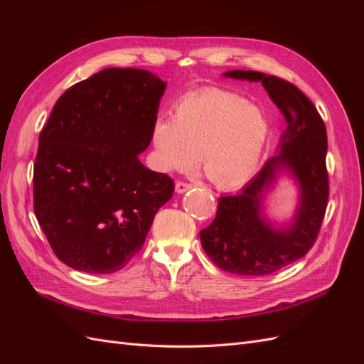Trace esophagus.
<instances>
[{"instance_id": "obj_1", "label": "esophagus", "mask_w": 364, "mask_h": 364, "mask_svg": "<svg viewBox=\"0 0 364 364\" xmlns=\"http://www.w3.org/2000/svg\"><path fill=\"white\" fill-rule=\"evenodd\" d=\"M190 188H191V185H190V183H185V182H176V193L182 194V193H185V191H188Z\"/></svg>"}]
</instances>
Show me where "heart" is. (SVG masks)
Segmentation results:
<instances>
[{
    "instance_id": "b5f03b06",
    "label": "heart",
    "mask_w": 364,
    "mask_h": 364,
    "mask_svg": "<svg viewBox=\"0 0 364 364\" xmlns=\"http://www.w3.org/2000/svg\"><path fill=\"white\" fill-rule=\"evenodd\" d=\"M269 124L259 107L245 97L217 87L183 97L171 118H159L151 130L161 167L188 171L199 165L218 190H235L255 174Z\"/></svg>"
}]
</instances>
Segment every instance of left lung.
Listing matches in <instances>:
<instances>
[{"instance_id":"left-lung-1","label":"left lung","mask_w":364,"mask_h":364,"mask_svg":"<svg viewBox=\"0 0 364 364\" xmlns=\"http://www.w3.org/2000/svg\"><path fill=\"white\" fill-rule=\"evenodd\" d=\"M225 75L261 82L287 127L278 155L264 164L241 191L220 197L215 218L200 230V241L217 267L262 277L305 257L318 235L329 194L326 129L310 98L293 83L258 71L234 70ZM281 171H287L300 186V203L292 222L278 228L263 217L262 200Z\"/></svg>"}]
</instances>
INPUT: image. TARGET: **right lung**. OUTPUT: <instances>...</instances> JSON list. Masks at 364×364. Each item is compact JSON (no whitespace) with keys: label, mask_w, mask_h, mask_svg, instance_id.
Segmentation results:
<instances>
[{"label":"right lung","mask_w":364,"mask_h":364,"mask_svg":"<svg viewBox=\"0 0 364 364\" xmlns=\"http://www.w3.org/2000/svg\"><path fill=\"white\" fill-rule=\"evenodd\" d=\"M167 83L106 68L65 91L39 135L35 214L56 257L79 272L114 273L144 245L170 176L138 159L151 141Z\"/></svg>","instance_id":"right-lung-1"}]
</instances>
